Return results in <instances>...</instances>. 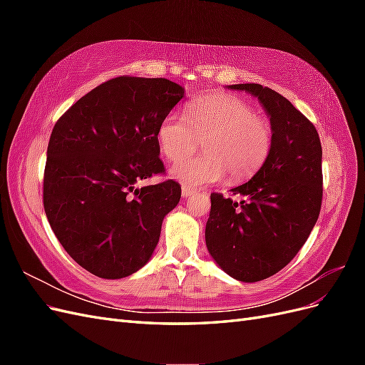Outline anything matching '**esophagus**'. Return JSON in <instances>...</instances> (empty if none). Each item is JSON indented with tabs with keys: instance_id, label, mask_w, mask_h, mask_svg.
<instances>
[{
	"instance_id": "esophagus-1",
	"label": "esophagus",
	"mask_w": 365,
	"mask_h": 365,
	"mask_svg": "<svg viewBox=\"0 0 365 365\" xmlns=\"http://www.w3.org/2000/svg\"><path fill=\"white\" fill-rule=\"evenodd\" d=\"M195 192L190 189V187H182V197H190Z\"/></svg>"
}]
</instances>
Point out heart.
I'll list each match as a JSON object with an SVG mask.
<instances>
[{
    "mask_svg": "<svg viewBox=\"0 0 365 365\" xmlns=\"http://www.w3.org/2000/svg\"><path fill=\"white\" fill-rule=\"evenodd\" d=\"M202 139L204 156L186 159ZM157 140L163 155L181 158L170 175L190 187L222 181L239 182L256 173L267 161L272 132L267 120L257 117L251 105L230 94H208L196 98L185 115L170 113L158 125Z\"/></svg>",
    "mask_w": 365,
    "mask_h": 365,
    "instance_id": "obj_1",
    "label": "heart"
}]
</instances>
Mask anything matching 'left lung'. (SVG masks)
I'll list each match as a JSON object with an SVG mask.
<instances>
[{"mask_svg":"<svg viewBox=\"0 0 365 365\" xmlns=\"http://www.w3.org/2000/svg\"><path fill=\"white\" fill-rule=\"evenodd\" d=\"M228 88L257 97L272 143L259 172L231 189L244 200L210 195L205 244L228 275L254 283L284 268L311 235L323 200V150L315 126L282 94L259 83Z\"/></svg>","mask_w":365,"mask_h":365,"instance_id":"8db88e82","label":"left lung"}]
</instances>
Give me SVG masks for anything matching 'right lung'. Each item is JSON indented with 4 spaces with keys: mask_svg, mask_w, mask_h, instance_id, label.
Segmentation results:
<instances>
[{
    "mask_svg": "<svg viewBox=\"0 0 365 365\" xmlns=\"http://www.w3.org/2000/svg\"><path fill=\"white\" fill-rule=\"evenodd\" d=\"M184 97L168 79L120 76L79 98L53 128L43 172V210L71 259L101 279L145 267L181 187L163 173L157 130Z\"/></svg>",
    "mask_w": 365,
    "mask_h": 365,
    "instance_id": "1",
    "label": "right lung"
}]
</instances>
